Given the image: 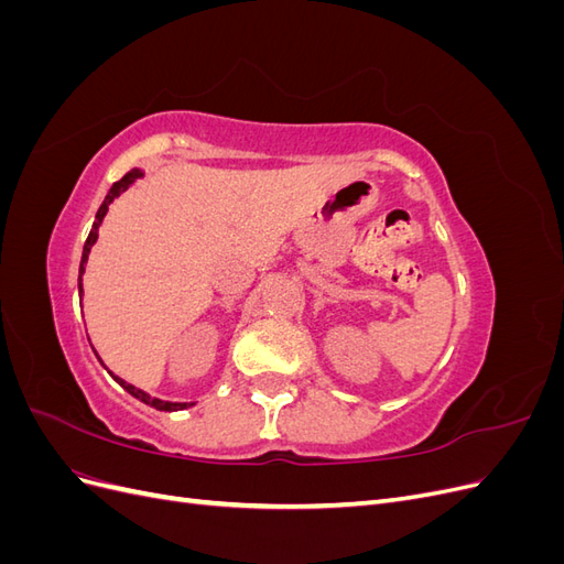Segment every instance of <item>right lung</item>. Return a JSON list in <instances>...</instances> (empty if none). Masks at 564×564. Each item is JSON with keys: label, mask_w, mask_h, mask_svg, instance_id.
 <instances>
[{"label": "right lung", "mask_w": 564, "mask_h": 564, "mask_svg": "<svg viewBox=\"0 0 564 564\" xmlns=\"http://www.w3.org/2000/svg\"><path fill=\"white\" fill-rule=\"evenodd\" d=\"M145 174L141 172V169H131L129 174H124L122 178H119L117 183H112V187L108 191V195H106V199H104V204H100V209L96 212V220H94V226H91V232H89V237H87V242H84V251H82V263H79V280H77V284H79V299H82V275H84V270H87V261H89V253H91V247L96 245V240H98V228H100V224H104V218H106V214H108V207L110 204L122 195L124 191H129V185H133L135 181L139 178H143ZM115 381L122 386L129 395H133L135 400H141L143 404H148V406H155V409H160V412H181V409H187V406H193V402H166V400H160V398H150L145 390H141V388H135V386H131V383H127V381H122V379H117L115 377Z\"/></svg>", "instance_id": "right-lung-1"}]
</instances>
